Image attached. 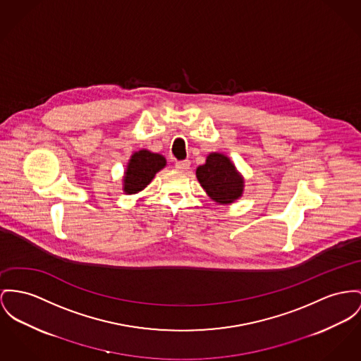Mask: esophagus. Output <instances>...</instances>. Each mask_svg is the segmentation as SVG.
Returning <instances> with one entry per match:
<instances>
[{
    "mask_svg": "<svg viewBox=\"0 0 361 361\" xmlns=\"http://www.w3.org/2000/svg\"><path fill=\"white\" fill-rule=\"evenodd\" d=\"M175 169L180 172H186L188 169H190V161L189 160H182V161H176L175 163Z\"/></svg>",
    "mask_w": 361,
    "mask_h": 361,
    "instance_id": "34e87169",
    "label": "esophagus"
}]
</instances>
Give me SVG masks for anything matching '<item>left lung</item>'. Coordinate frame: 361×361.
Masks as SVG:
<instances>
[{"label": "left lung", "mask_w": 361, "mask_h": 361, "mask_svg": "<svg viewBox=\"0 0 361 361\" xmlns=\"http://www.w3.org/2000/svg\"><path fill=\"white\" fill-rule=\"evenodd\" d=\"M195 175L202 189L219 204H231L243 192V178L231 160L221 153H211Z\"/></svg>", "instance_id": "1"}]
</instances>
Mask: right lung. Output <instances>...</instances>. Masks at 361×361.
Instances as JSON below:
<instances>
[{
    "label": "right lung",
    "instance_id": "add662e5",
    "mask_svg": "<svg viewBox=\"0 0 361 361\" xmlns=\"http://www.w3.org/2000/svg\"><path fill=\"white\" fill-rule=\"evenodd\" d=\"M167 164L166 157L141 149L133 153L123 178V190L126 194H135L144 190L154 175Z\"/></svg>",
    "mask_w": 361,
    "mask_h": 361
}]
</instances>
